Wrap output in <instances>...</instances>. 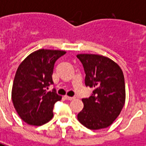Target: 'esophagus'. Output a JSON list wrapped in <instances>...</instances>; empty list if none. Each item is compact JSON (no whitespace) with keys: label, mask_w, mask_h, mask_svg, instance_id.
Returning a JSON list of instances; mask_svg holds the SVG:
<instances>
[{"label":"esophagus","mask_w":146,"mask_h":146,"mask_svg":"<svg viewBox=\"0 0 146 146\" xmlns=\"http://www.w3.org/2000/svg\"><path fill=\"white\" fill-rule=\"evenodd\" d=\"M65 98L66 100H69V101H72V100H74V98L73 97H69V96H65Z\"/></svg>","instance_id":"1"}]
</instances>
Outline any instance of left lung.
<instances>
[{
  "label": "left lung",
  "instance_id": "left-lung-1",
  "mask_svg": "<svg viewBox=\"0 0 146 146\" xmlns=\"http://www.w3.org/2000/svg\"><path fill=\"white\" fill-rule=\"evenodd\" d=\"M84 67L86 86L94 88L89 98H83V110L77 114L80 122L90 129L110 126L120 114L125 101L122 70L108 57L78 54Z\"/></svg>",
  "mask_w": 146,
  "mask_h": 146
}]
</instances>
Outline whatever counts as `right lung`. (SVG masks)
Instances as JSON below:
<instances>
[{
    "label": "right lung",
    "instance_id": "1",
    "mask_svg": "<svg viewBox=\"0 0 146 146\" xmlns=\"http://www.w3.org/2000/svg\"><path fill=\"white\" fill-rule=\"evenodd\" d=\"M65 51L39 49L32 52L19 65L15 75L12 100L20 117L32 125H41L53 117L54 104L61 96L56 90L48 92L53 85L52 72L56 60Z\"/></svg>",
    "mask_w": 146,
    "mask_h": 146
}]
</instances>
